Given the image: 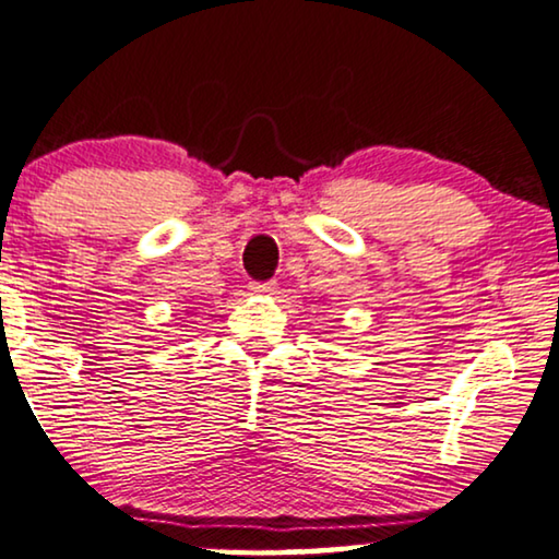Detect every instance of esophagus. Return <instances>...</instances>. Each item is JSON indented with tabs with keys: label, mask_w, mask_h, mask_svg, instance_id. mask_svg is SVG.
Returning <instances> with one entry per match:
<instances>
[{
	"label": "esophagus",
	"mask_w": 559,
	"mask_h": 559,
	"mask_svg": "<svg viewBox=\"0 0 559 559\" xmlns=\"http://www.w3.org/2000/svg\"><path fill=\"white\" fill-rule=\"evenodd\" d=\"M276 286V281H250V290H253V294H273Z\"/></svg>",
	"instance_id": "esophagus-1"
}]
</instances>
